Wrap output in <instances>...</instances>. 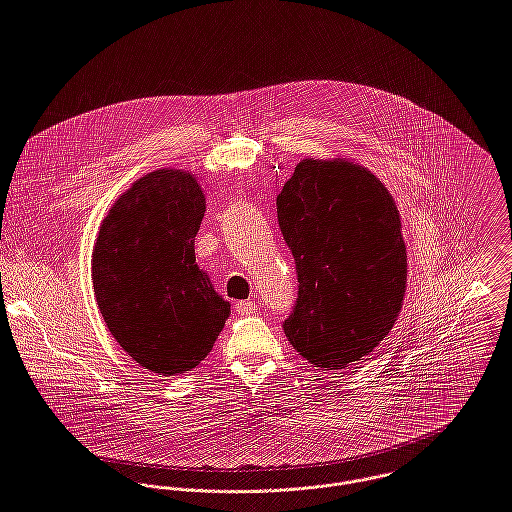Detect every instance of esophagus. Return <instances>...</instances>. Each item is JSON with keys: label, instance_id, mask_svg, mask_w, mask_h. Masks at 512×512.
Listing matches in <instances>:
<instances>
[{"label": "esophagus", "instance_id": "obj_1", "mask_svg": "<svg viewBox=\"0 0 512 512\" xmlns=\"http://www.w3.org/2000/svg\"><path fill=\"white\" fill-rule=\"evenodd\" d=\"M234 310H236L238 316H250V314H256L258 306H256L254 302H238V304L234 306Z\"/></svg>", "mask_w": 512, "mask_h": 512}]
</instances>
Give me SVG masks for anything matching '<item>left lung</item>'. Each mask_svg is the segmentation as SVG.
I'll list each match as a JSON object with an SVG mask.
<instances>
[{
	"instance_id": "left-lung-1",
	"label": "left lung",
	"mask_w": 512,
	"mask_h": 512,
	"mask_svg": "<svg viewBox=\"0 0 512 512\" xmlns=\"http://www.w3.org/2000/svg\"><path fill=\"white\" fill-rule=\"evenodd\" d=\"M276 204L300 282L286 338L314 367H347L381 343L403 306L407 250L395 200L357 163L304 159Z\"/></svg>"
}]
</instances>
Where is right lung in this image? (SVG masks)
Segmentation results:
<instances>
[{
	"mask_svg": "<svg viewBox=\"0 0 512 512\" xmlns=\"http://www.w3.org/2000/svg\"><path fill=\"white\" fill-rule=\"evenodd\" d=\"M204 210L190 172H149L115 200L93 248V288L109 332L159 375L196 367L230 316L194 256Z\"/></svg>",
	"mask_w": 512,
	"mask_h": 512,
	"instance_id": "right-lung-1",
	"label": "right lung"
}]
</instances>
